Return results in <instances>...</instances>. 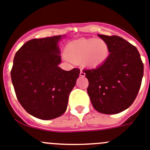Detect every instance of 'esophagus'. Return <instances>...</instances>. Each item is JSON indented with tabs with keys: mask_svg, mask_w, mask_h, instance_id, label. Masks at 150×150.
I'll use <instances>...</instances> for the list:
<instances>
[{
	"mask_svg": "<svg viewBox=\"0 0 150 150\" xmlns=\"http://www.w3.org/2000/svg\"><path fill=\"white\" fill-rule=\"evenodd\" d=\"M80 76H81V77L85 76V73H84V71H82V69H81V71H80Z\"/></svg>",
	"mask_w": 150,
	"mask_h": 150,
	"instance_id": "obj_1",
	"label": "esophagus"
}]
</instances>
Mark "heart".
<instances>
[{
  "mask_svg": "<svg viewBox=\"0 0 150 150\" xmlns=\"http://www.w3.org/2000/svg\"><path fill=\"white\" fill-rule=\"evenodd\" d=\"M68 61L82 62L90 67L103 64L109 54L107 44L101 39H79L69 43L65 50Z\"/></svg>",
  "mask_w": 150,
  "mask_h": 150,
  "instance_id": "b5f03b06",
  "label": "heart"
}]
</instances>
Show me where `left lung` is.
Listing matches in <instances>:
<instances>
[{"label": "left lung", "mask_w": 150, "mask_h": 150, "mask_svg": "<svg viewBox=\"0 0 150 150\" xmlns=\"http://www.w3.org/2000/svg\"><path fill=\"white\" fill-rule=\"evenodd\" d=\"M107 44V59L93 69H84L91 103L103 114H117L131 106L144 75V64L136 47L116 35H98Z\"/></svg>", "instance_id": "8db88e82"}]
</instances>
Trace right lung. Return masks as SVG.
Returning a JSON list of instances; mask_svg holds the SVG:
<instances>
[{"mask_svg": "<svg viewBox=\"0 0 150 150\" xmlns=\"http://www.w3.org/2000/svg\"><path fill=\"white\" fill-rule=\"evenodd\" d=\"M61 35L32 39L16 53L11 79L19 102L32 116L42 120L59 117L67 109L79 69L65 71L58 42Z\"/></svg>", "mask_w": 150, "mask_h": 150, "instance_id": "obj_1", "label": "right lung"}]
</instances>
